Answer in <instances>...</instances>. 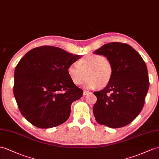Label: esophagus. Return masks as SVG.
Masks as SVG:
<instances>
[{"mask_svg":"<svg viewBox=\"0 0 159 159\" xmlns=\"http://www.w3.org/2000/svg\"><path fill=\"white\" fill-rule=\"evenodd\" d=\"M89 93H90V92H88L87 90H84L83 94H84V96H86L88 94H89Z\"/></svg>","mask_w":159,"mask_h":159,"instance_id":"34e87169","label":"esophagus"}]
</instances>
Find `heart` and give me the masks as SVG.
I'll use <instances>...</instances> for the list:
<instances>
[{"instance_id":"1","label":"heart","mask_w":159,"mask_h":159,"mask_svg":"<svg viewBox=\"0 0 159 159\" xmlns=\"http://www.w3.org/2000/svg\"><path fill=\"white\" fill-rule=\"evenodd\" d=\"M67 73L73 83L79 86L86 78L84 86L94 89L105 86L114 74V68L111 61L102 55L89 54L80 59L77 64L73 63L67 67Z\"/></svg>"}]
</instances>
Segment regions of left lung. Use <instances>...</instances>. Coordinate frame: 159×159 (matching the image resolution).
Masks as SVG:
<instances>
[{
    "mask_svg": "<svg viewBox=\"0 0 159 159\" xmlns=\"http://www.w3.org/2000/svg\"><path fill=\"white\" fill-rule=\"evenodd\" d=\"M113 65L114 74L102 90L94 92L97 101L93 107L96 121L111 128L128 125L140 114L149 88L146 65L129 44L111 42L96 50Z\"/></svg>",
    "mask_w": 159,
    "mask_h": 159,
    "instance_id": "8db88e82",
    "label": "left lung"
}]
</instances>
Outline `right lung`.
Returning <instances> with one entry per match:
<instances>
[{
	"label": "right lung",
	"mask_w": 159,
	"mask_h": 159,
	"mask_svg": "<svg viewBox=\"0 0 159 159\" xmlns=\"http://www.w3.org/2000/svg\"><path fill=\"white\" fill-rule=\"evenodd\" d=\"M80 56L62 48L42 46L33 48L15 69L13 94L21 115L39 128H50L68 119L73 102L83 90L73 83L69 65Z\"/></svg>",
	"instance_id": "add662e5"
}]
</instances>
